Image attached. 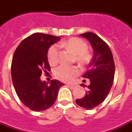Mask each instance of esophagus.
<instances>
[{
	"instance_id": "esophagus-1",
	"label": "esophagus",
	"mask_w": 132,
	"mask_h": 132,
	"mask_svg": "<svg viewBox=\"0 0 132 132\" xmlns=\"http://www.w3.org/2000/svg\"><path fill=\"white\" fill-rule=\"evenodd\" d=\"M67 86L71 89H74L75 88V85H73V84H68L67 85Z\"/></svg>"
}]
</instances>
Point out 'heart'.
Segmentation results:
<instances>
[{"label":"heart","mask_w":132,"mask_h":132,"mask_svg":"<svg viewBox=\"0 0 132 132\" xmlns=\"http://www.w3.org/2000/svg\"><path fill=\"white\" fill-rule=\"evenodd\" d=\"M61 47H63L75 54V60L80 66L85 67L90 63L93 55L88 49V44L84 40L77 37H72L67 41L60 43ZM47 60L52 66L56 65L59 61L58 46L53 44L49 48L47 52ZM80 71L77 66H61L55 71V77L63 82H70L79 74Z\"/></svg>","instance_id":"obj_1"}]
</instances>
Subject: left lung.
<instances>
[{
    "label": "left lung",
    "mask_w": 132,
    "mask_h": 132,
    "mask_svg": "<svg viewBox=\"0 0 132 132\" xmlns=\"http://www.w3.org/2000/svg\"><path fill=\"white\" fill-rule=\"evenodd\" d=\"M80 36L91 44L94 55L89 64V69L82 75V77L90 82L86 86L88 90L84 97L77 99L76 103L86 110H91L102 103L110 93L115 76V63L110 48L99 36L91 32ZM81 85L85 86V84Z\"/></svg>",
    "instance_id": "left-lung-1"
}]
</instances>
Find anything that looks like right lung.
Here are the masks:
<instances>
[{"mask_svg":"<svg viewBox=\"0 0 132 132\" xmlns=\"http://www.w3.org/2000/svg\"><path fill=\"white\" fill-rule=\"evenodd\" d=\"M60 40V36L36 33L22 40L13 55L12 78L16 95L30 110L44 111L57 99L59 88L64 85L58 80H51L48 85L42 82V73L48 74L50 67L48 49Z\"/></svg>","mask_w":132,"mask_h":132,"instance_id":"1","label":"right lung"}]
</instances>
